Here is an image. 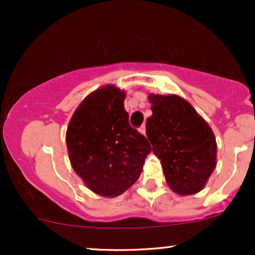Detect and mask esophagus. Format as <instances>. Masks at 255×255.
<instances>
[{
    "instance_id": "esophagus-1",
    "label": "esophagus",
    "mask_w": 255,
    "mask_h": 255,
    "mask_svg": "<svg viewBox=\"0 0 255 255\" xmlns=\"http://www.w3.org/2000/svg\"><path fill=\"white\" fill-rule=\"evenodd\" d=\"M139 131H140V133H141V134H144V135H146V126L142 125L141 127L139 128Z\"/></svg>"
}]
</instances>
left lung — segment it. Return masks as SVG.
Returning a JSON list of instances; mask_svg holds the SVG:
<instances>
[{"mask_svg": "<svg viewBox=\"0 0 255 255\" xmlns=\"http://www.w3.org/2000/svg\"><path fill=\"white\" fill-rule=\"evenodd\" d=\"M146 135L160 159L166 183L178 195L197 194L215 170L217 142L205 120L177 95L150 93Z\"/></svg>", "mask_w": 255, "mask_h": 255, "instance_id": "1", "label": "left lung"}]
</instances>
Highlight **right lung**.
Segmentation results:
<instances>
[{
  "label": "right lung",
  "instance_id": "add662e5",
  "mask_svg": "<svg viewBox=\"0 0 255 255\" xmlns=\"http://www.w3.org/2000/svg\"><path fill=\"white\" fill-rule=\"evenodd\" d=\"M126 92L105 85L79 104L66 131L72 168L96 194L115 198L130 188L142 171L151 145L130 127Z\"/></svg>",
  "mask_w": 255,
  "mask_h": 255
}]
</instances>
